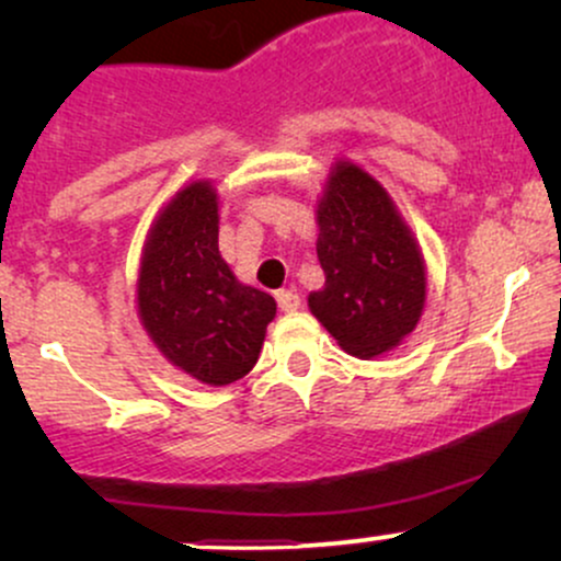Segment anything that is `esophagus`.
Masks as SVG:
<instances>
[{
  "label": "esophagus",
  "instance_id": "esophagus-1",
  "mask_svg": "<svg viewBox=\"0 0 561 561\" xmlns=\"http://www.w3.org/2000/svg\"><path fill=\"white\" fill-rule=\"evenodd\" d=\"M276 302H279L282 311L293 313L300 308V295L293 293V289H279V293H276Z\"/></svg>",
  "mask_w": 561,
  "mask_h": 561
}]
</instances>
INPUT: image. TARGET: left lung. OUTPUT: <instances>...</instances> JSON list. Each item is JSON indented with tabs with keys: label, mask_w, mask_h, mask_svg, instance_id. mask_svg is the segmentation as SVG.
Wrapping results in <instances>:
<instances>
[{
	"label": "left lung",
	"mask_w": 561,
	"mask_h": 561,
	"mask_svg": "<svg viewBox=\"0 0 561 561\" xmlns=\"http://www.w3.org/2000/svg\"><path fill=\"white\" fill-rule=\"evenodd\" d=\"M324 287L308 308L351 356L375 358L420 324L427 276L420 244L377 179L337 163L317 210Z\"/></svg>",
	"instance_id": "8db88e82"
}]
</instances>
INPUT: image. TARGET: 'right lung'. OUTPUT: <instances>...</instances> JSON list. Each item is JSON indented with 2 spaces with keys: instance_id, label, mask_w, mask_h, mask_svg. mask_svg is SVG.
<instances>
[{
  "instance_id": "add662e5",
  "label": "right lung",
  "mask_w": 561,
  "mask_h": 561,
  "mask_svg": "<svg viewBox=\"0 0 561 561\" xmlns=\"http://www.w3.org/2000/svg\"><path fill=\"white\" fill-rule=\"evenodd\" d=\"M139 319L173 366L205 385L253 369L276 302L240 285L218 253V203L210 182H192L160 210L137 279Z\"/></svg>"
}]
</instances>
